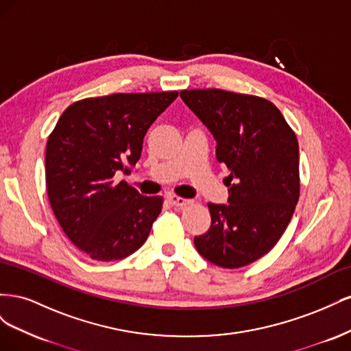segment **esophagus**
<instances>
[{
    "label": "esophagus",
    "instance_id": "34e87169",
    "mask_svg": "<svg viewBox=\"0 0 351 351\" xmlns=\"http://www.w3.org/2000/svg\"><path fill=\"white\" fill-rule=\"evenodd\" d=\"M169 200H171V204L176 205V206H187V205L192 204V200L180 197V196H171V197H169Z\"/></svg>",
    "mask_w": 351,
    "mask_h": 351
}]
</instances>
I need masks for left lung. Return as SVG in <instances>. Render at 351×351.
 <instances>
[{"mask_svg": "<svg viewBox=\"0 0 351 351\" xmlns=\"http://www.w3.org/2000/svg\"><path fill=\"white\" fill-rule=\"evenodd\" d=\"M180 97L217 141L228 168V204H208L210 228L195 237L197 252L236 269L267 254L284 234L300 196L299 142L281 111L261 97L222 89Z\"/></svg>", "mask_w": 351, "mask_h": 351, "instance_id": "8db88e82", "label": "left lung"}]
</instances>
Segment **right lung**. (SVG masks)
<instances>
[{
  "mask_svg": "<svg viewBox=\"0 0 351 351\" xmlns=\"http://www.w3.org/2000/svg\"><path fill=\"white\" fill-rule=\"evenodd\" d=\"M177 90L112 93L73 102L48 136L49 204L66 236L101 262L134 253L161 214L162 196H142L115 174L139 161L143 137Z\"/></svg>",
  "mask_w": 351,
  "mask_h": 351,
  "instance_id": "add662e5",
  "label": "right lung"
}]
</instances>
